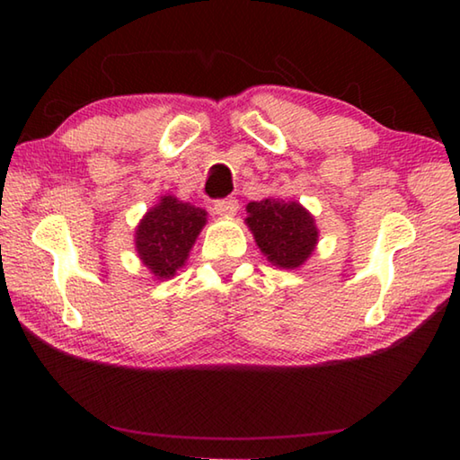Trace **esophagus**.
<instances>
[{"instance_id": "esophagus-1", "label": "esophagus", "mask_w": 460, "mask_h": 460, "mask_svg": "<svg viewBox=\"0 0 460 460\" xmlns=\"http://www.w3.org/2000/svg\"><path fill=\"white\" fill-rule=\"evenodd\" d=\"M239 211V202L235 199H221L213 205V213L219 217H233Z\"/></svg>"}]
</instances>
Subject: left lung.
I'll return each instance as SVG.
<instances>
[{
	"label": "left lung",
	"instance_id": "1",
	"mask_svg": "<svg viewBox=\"0 0 460 460\" xmlns=\"http://www.w3.org/2000/svg\"><path fill=\"white\" fill-rule=\"evenodd\" d=\"M245 225L271 266L296 270L305 266L318 245L314 215L298 200L268 197L245 207Z\"/></svg>",
	"mask_w": 460,
	"mask_h": 460
}]
</instances>
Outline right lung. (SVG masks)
I'll return each mask as SVG.
<instances>
[{
  "instance_id": "add662e5",
  "label": "right lung",
  "mask_w": 460,
  "mask_h": 460,
  "mask_svg": "<svg viewBox=\"0 0 460 460\" xmlns=\"http://www.w3.org/2000/svg\"><path fill=\"white\" fill-rule=\"evenodd\" d=\"M207 225V211L174 194H162L139 219L134 243L139 261L158 279H170L181 270Z\"/></svg>"
}]
</instances>
